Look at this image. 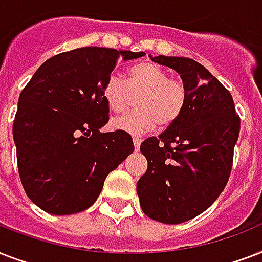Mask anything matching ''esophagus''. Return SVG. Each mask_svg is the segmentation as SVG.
Masks as SVG:
<instances>
[{
  "label": "esophagus",
  "mask_w": 262,
  "mask_h": 262,
  "mask_svg": "<svg viewBox=\"0 0 262 262\" xmlns=\"http://www.w3.org/2000/svg\"><path fill=\"white\" fill-rule=\"evenodd\" d=\"M140 144H141V139H139V137H133V145H135L136 151H139Z\"/></svg>",
  "instance_id": "obj_1"
}]
</instances>
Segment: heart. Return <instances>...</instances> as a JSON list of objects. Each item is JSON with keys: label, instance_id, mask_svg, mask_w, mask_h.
I'll return each instance as SVG.
<instances>
[{"label": "heart", "instance_id": "b5f03b06", "mask_svg": "<svg viewBox=\"0 0 262 262\" xmlns=\"http://www.w3.org/2000/svg\"><path fill=\"white\" fill-rule=\"evenodd\" d=\"M139 99V110L115 117L111 127L129 135L140 136L160 127L171 126L185 110L187 91L185 84L171 79L167 71L152 62H140L129 68L126 81L111 75L103 85V98L113 111H123L133 96Z\"/></svg>", "mask_w": 262, "mask_h": 262}]
</instances>
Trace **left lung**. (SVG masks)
I'll list each match as a JSON object with an SVG mask.
<instances>
[{"mask_svg":"<svg viewBox=\"0 0 262 262\" xmlns=\"http://www.w3.org/2000/svg\"><path fill=\"white\" fill-rule=\"evenodd\" d=\"M149 57L181 76L187 100L177 122L140 145L148 168L137 182V194L148 217L179 224L203 213L224 190L241 119L231 94L201 63Z\"/></svg>","mask_w":262,"mask_h":262,"instance_id":"obj_1","label":"left lung"}]
</instances>
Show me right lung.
Segmentation results:
<instances>
[{
    "mask_svg": "<svg viewBox=\"0 0 262 262\" xmlns=\"http://www.w3.org/2000/svg\"><path fill=\"white\" fill-rule=\"evenodd\" d=\"M145 53L80 47L49 58L18 96L13 122L17 167L27 195L51 215L85 211L104 179L135 151L108 122L103 85L119 59Z\"/></svg>",
    "mask_w": 262,
    "mask_h": 262,
    "instance_id": "1",
    "label": "right lung"
}]
</instances>
